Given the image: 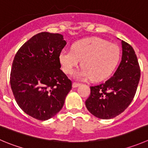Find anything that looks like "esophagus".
<instances>
[{"label": "esophagus", "mask_w": 148, "mask_h": 148, "mask_svg": "<svg viewBox=\"0 0 148 148\" xmlns=\"http://www.w3.org/2000/svg\"><path fill=\"white\" fill-rule=\"evenodd\" d=\"M80 84H79V83H77V82H73L72 83V87H74V88H75V87H77L78 86H79Z\"/></svg>", "instance_id": "obj_1"}]
</instances>
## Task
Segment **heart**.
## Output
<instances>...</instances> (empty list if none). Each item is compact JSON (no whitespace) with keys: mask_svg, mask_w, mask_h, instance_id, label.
Masks as SVG:
<instances>
[{"mask_svg":"<svg viewBox=\"0 0 148 148\" xmlns=\"http://www.w3.org/2000/svg\"><path fill=\"white\" fill-rule=\"evenodd\" d=\"M121 56L119 47L99 38L77 41L71 50L64 49L59 54V61L66 74H71L79 64L82 68L74 74V78H90L100 81L112 74Z\"/></svg>","mask_w":148,"mask_h":148,"instance_id":"1","label":"heart"}]
</instances>
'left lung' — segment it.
<instances>
[{"instance_id": "1", "label": "left lung", "mask_w": 148, "mask_h": 148, "mask_svg": "<svg viewBox=\"0 0 148 148\" xmlns=\"http://www.w3.org/2000/svg\"><path fill=\"white\" fill-rule=\"evenodd\" d=\"M122 57L114 76L90 87L87 110L97 118L110 119L124 112L132 101L140 78V69L132 47L121 40Z\"/></svg>"}]
</instances>
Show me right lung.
Masks as SVG:
<instances>
[{"label":"right lung","mask_w":148,"mask_h":148,"mask_svg":"<svg viewBox=\"0 0 148 148\" xmlns=\"http://www.w3.org/2000/svg\"><path fill=\"white\" fill-rule=\"evenodd\" d=\"M66 42L62 34L38 33L18 49L10 83L21 110L40 121L53 117L63 108L71 81L61 70L59 54Z\"/></svg>","instance_id":"1"}]
</instances>
